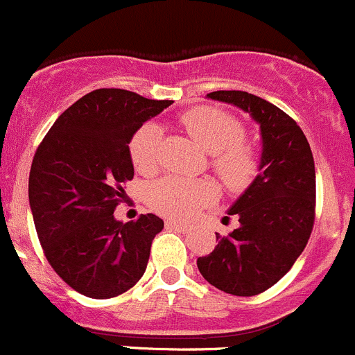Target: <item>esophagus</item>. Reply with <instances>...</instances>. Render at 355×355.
<instances>
[{"instance_id": "34e87169", "label": "esophagus", "mask_w": 355, "mask_h": 355, "mask_svg": "<svg viewBox=\"0 0 355 355\" xmlns=\"http://www.w3.org/2000/svg\"><path fill=\"white\" fill-rule=\"evenodd\" d=\"M166 226L167 227H173V230H179V231H186V230H188V224L179 223V220H167Z\"/></svg>"}]
</instances>
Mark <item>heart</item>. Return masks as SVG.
Returning a JSON list of instances; mask_svg holds the SVG:
<instances>
[{"label": "heart", "mask_w": 355, "mask_h": 355, "mask_svg": "<svg viewBox=\"0 0 355 355\" xmlns=\"http://www.w3.org/2000/svg\"><path fill=\"white\" fill-rule=\"evenodd\" d=\"M188 135L214 157L216 173L227 186H243L257 173V153L241 143L245 129L238 119L217 108H193L182 115ZM160 129L145 124L132 135L129 155L139 173H152L159 162ZM216 198V186L210 181H193L184 178H166L150 186L148 203L169 217H188L195 210Z\"/></svg>", "instance_id": "heart-1"}]
</instances>
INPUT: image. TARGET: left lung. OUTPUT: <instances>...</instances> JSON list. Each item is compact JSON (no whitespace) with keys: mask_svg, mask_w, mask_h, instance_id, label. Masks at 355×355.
I'll list each match as a JSON object with an SVG mask.
<instances>
[{"mask_svg":"<svg viewBox=\"0 0 355 355\" xmlns=\"http://www.w3.org/2000/svg\"><path fill=\"white\" fill-rule=\"evenodd\" d=\"M210 100L240 108L259 124V174L230 207L240 226L216 233V248L196 259L216 288L252 297L278 283L304 252L314 226L315 169L307 138L282 108L247 91H214Z\"/></svg>","mask_w":355,"mask_h":355,"instance_id":"8db88e82","label":"left lung"}]
</instances>
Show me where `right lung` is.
Instances as JSON below:
<instances>
[{
    "mask_svg": "<svg viewBox=\"0 0 355 355\" xmlns=\"http://www.w3.org/2000/svg\"><path fill=\"white\" fill-rule=\"evenodd\" d=\"M171 103L114 87L91 91L60 115L34 155L29 203L37 236L55 272L83 295L117 297L145 275L164 220L141 214L122 223L114 210L135 176L132 135Z\"/></svg>",
    "mask_w": 355,
    "mask_h": 355,
    "instance_id": "obj_1",
    "label": "right lung"
}]
</instances>
